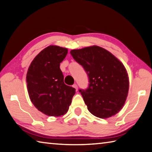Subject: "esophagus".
<instances>
[{"mask_svg": "<svg viewBox=\"0 0 152 152\" xmlns=\"http://www.w3.org/2000/svg\"><path fill=\"white\" fill-rule=\"evenodd\" d=\"M72 86H73L74 88H75V89H76V90H78V86H77L76 84H74Z\"/></svg>", "mask_w": 152, "mask_h": 152, "instance_id": "1", "label": "esophagus"}]
</instances>
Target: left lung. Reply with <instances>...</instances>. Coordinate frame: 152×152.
Wrapping results in <instances>:
<instances>
[{
	"label": "left lung",
	"instance_id": "8db88e82",
	"mask_svg": "<svg viewBox=\"0 0 152 152\" xmlns=\"http://www.w3.org/2000/svg\"><path fill=\"white\" fill-rule=\"evenodd\" d=\"M70 54L89 77L88 89L79 90L89 112L100 118L119 112L129 90L128 74L122 63L111 52L95 45L72 50Z\"/></svg>",
	"mask_w": 152,
	"mask_h": 152
}]
</instances>
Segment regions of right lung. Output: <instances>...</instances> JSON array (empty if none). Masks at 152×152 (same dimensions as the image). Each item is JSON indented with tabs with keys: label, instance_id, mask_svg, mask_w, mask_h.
Masks as SVG:
<instances>
[{
	"label": "right lung",
	"instance_id": "obj_1",
	"mask_svg": "<svg viewBox=\"0 0 152 152\" xmlns=\"http://www.w3.org/2000/svg\"><path fill=\"white\" fill-rule=\"evenodd\" d=\"M67 53L66 48L48 46L33 59L27 71L30 101L40 112L49 116L64 115L76 93L75 88L64 84L60 68Z\"/></svg>",
	"mask_w": 152,
	"mask_h": 152
}]
</instances>
